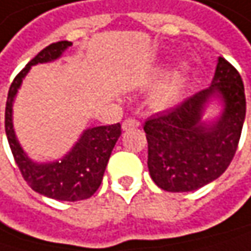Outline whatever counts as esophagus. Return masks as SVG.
<instances>
[{
	"mask_svg": "<svg viewBox=\"0 0 251 251\" xmlns=\"http://www.w3.org/2000/svg\"><path fill=\"white\" fill-rule=\"evenodd\" d=\"M138 126H139V122L136 119H126V121H124V124H122V129L124 130H129V129H135Z\"/></svg>",
	"mask_w": 251,
	"mask_h": 251,
	"instance_id": "34e87169",
	"label": "esophagus"
}]
</instances>
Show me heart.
Segmentation results:
<instances>
[{"mask_svg":"<svg viewBox=\"0 0 251 251\" xmlns=\"http://www.w3.org/2000/svg\"><path fill=\"white\" fill-rule=\"evenodd\" d=\"M164 72H165L164 67H158L153 73V77L155 79L161 77L164 75ZM188 73H190L188 64L178 63L168 73V76L152 90V93L149 96L151 104L156 109H167V107H171L172 104H175L181 99V96L185 90Z\"/></svg>","mask_w":251,"mask_h":251,"instance_id":"b5f03b06","label":"heart"}]
</instances>
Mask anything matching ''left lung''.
Listing matches in <instances>:
<instances>
[{
  "label": "left lung",
  "instance_id": "8db88e82",
  "mask_svg": "<svg viewBox=\"0 0 251 251\" xmlns=\"http://www.w3.org/2000/svg\"><path fill=\"white\" fill-rule=\"evenodd\" d=\"M214 100L222 104L220 113L207 120L206 109ZM244 118L243 80L226 58L218 57L210 87L145 122L153 182L170 193L195 191L213 182L237 151Z\"/></svg>",
  "mask_w": 251,
  "mask_h": 251
}]
</instances>
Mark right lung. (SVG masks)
Returning a JSON list of instances; mask_svg holds the SVG:
<instances>
[{
  "label": "right lung",
  "instance_id": "obj_1",
  "mask_svg": "<svg viewBox=\"0 0 251 251\" xmlns=\"http://www.w3.org/2000/svg\"><path fill=\"white\" fill-rule=\"evenodd\" d=\"M70 46L72 41H58L41 50L14 79L5 106L7 139L24 179L35 193L58 201H80L98 191L110 153L122 133L121 124L87 127L64 156L49 162L33 161L21 147L12 124V106L18 89L33 66L56 61Z\"/></svg>",
  "mask_w": 251,
  "mask_h": 251
}]
</instances>
